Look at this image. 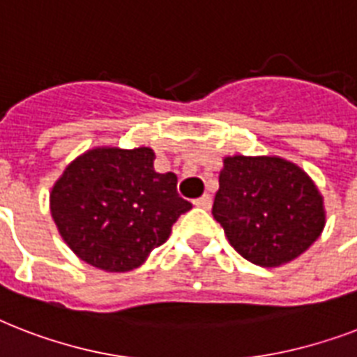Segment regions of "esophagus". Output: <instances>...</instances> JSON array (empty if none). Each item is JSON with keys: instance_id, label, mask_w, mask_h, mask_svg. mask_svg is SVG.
Wrapping results in <instances>:
<instances>
[{"instance_id": "esophagus-1", "label": "esophagus", "mask_w": 357, "mask_h": 357, "mask_svg": "<svg viewBox=\"0 0 357 357\" xmlns=\"http://www.w3.org/2000/svg\"><path fill=\"white\" fill-rule=\"evenodd\" d=\"M195 206L202 207V209H211V206H213L211 195H207V192H206V195L200 196V198H196Z\"/></svg>"}]
</instances>
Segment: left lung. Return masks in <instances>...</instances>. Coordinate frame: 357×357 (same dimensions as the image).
Masks as SVG:
<instances>
[{"label":"left lung","instance_id":"8db88e82","mask_svg":"<svg viewBox=\"0 0 357 357\" xmlns=\"http://www.w3.org/2000/svg\"><path fill=\"white\" fill-rule=\"evenodd\" d=\"M213 217L238 254L259 266L304 254L326 224L315 183L282 157H226Z\"/></svg>","mask_w":357,"mask_h":357}]
</instances>
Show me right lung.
I'll list each match as a JSON object with an SVG mask.
<instances>
[{
    "mask_svg": "<svg viewBox=\"0 0 357 357\" xmlns=\"http://www.w3.org/2000/svg\"><path fill=\"white\" fill-rule=\"evenodd\" d=\"M151 148H94L55 181L50 209L59 234L79 259L107 272L140 266L161 246L190 202L176 174L153 170Z\"/></svg>",
    "mask_w": 357,
    "mask_h": 357,
    "instance_id": "obj_1",
    "label": "right lung"
}]
</instances>
